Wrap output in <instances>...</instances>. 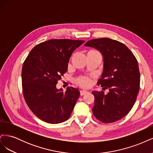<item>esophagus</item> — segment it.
<instances>
[{
    "mask_svg": "<svg viewBox=\"0 0 153 153\" xmlns=\"http://www.w3.org/2000/svg\"><path fill=\"white\" fill-rule=\"evenodd\" d=\"M87 92H87V91H80V96H83V95H84V94H87Z\"/></svg>",
    "mask_w": 153,
    "mask_h": 153,
    "instance_id": "1",
    "label": "esophagus"
}]
</instances>
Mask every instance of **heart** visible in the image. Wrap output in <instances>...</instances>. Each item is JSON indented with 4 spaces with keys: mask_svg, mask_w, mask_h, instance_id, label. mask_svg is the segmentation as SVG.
<instances>
[{
    "mask_svg": "<svg viewBox=\"0 0 153 153\" xmlns=\"http://www.w3.org/2000/svg\"><path fill=\"white\" fill-rule=\"evenodd\" d=\"M76 83L83 87H89L91 85L92 81L89 77L82 76L77 78L76 80Z\"/></svg>",
    "mask_w": 153,
    "mask_h": 153,
    "instance_id": "1",
    "label": "heart"
}]
</instances>
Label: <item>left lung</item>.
Wrapping results in <instances>:
<instances>
[{"mask_svg":"<svg viewBox=\"0 0 153 153\" xmlns=\"http://www.w3.org/2000/svg\"><path fill=\"white\" fill-rule=\"evenodd\" d=\"M85 47L99 50L103 58V71L98 84L103 91H93L92 112L99 121L110 123L122 119L135 103L140 88V71L135 55L126 45L110 38L88 41Z\"/></svg>","mask_w":153,"mask_h":153,"instance_id":"left-lung-1","label":"left lung"}]
</instances>
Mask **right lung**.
Returning <instances> with one entry per match:
<instances>
[{
    "label": "right lung",
    "instance_id": "obj_1",
    "mask_svg": "<svg viewBox=\"0 0 153 153\" xmlns=\"http://www.w3.org/2000/svg\"><path fill=\"white\" fill-rule=\"evenodd\" d=\"M85 42L68 39H50L36 45L23 64V94L30 110L42 121L58 124L66 121L80 92L72 87L66 91L56 84L68 70L74 50Z\"/></svg>",
    "mask_w": 153,
    "mask_h": 153
}]
</instances>
